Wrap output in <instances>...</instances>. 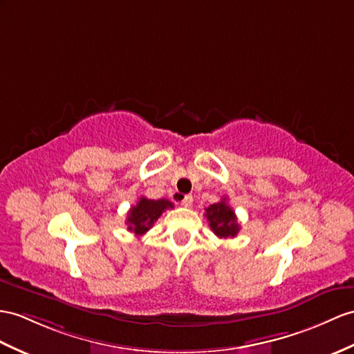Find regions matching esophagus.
I'll return each instance as SVG.
<instances>
[{
  "mask_svg": "<svg viewBox=\"0 0 354 354\" xmlns=\"http://www.w3.org/2000/svg\"><path fill=\"white\" fill-rule=\"evenodd\" d=\"M192 203H194V196H192V195H185V196L182 198V204H183L185 207H191Z\"/></svg>",
  "mask_w": 354,
  "mask_h": 354,
  "instance_id": "34e87169",
  "label": "esophagus"
}]
</instances>
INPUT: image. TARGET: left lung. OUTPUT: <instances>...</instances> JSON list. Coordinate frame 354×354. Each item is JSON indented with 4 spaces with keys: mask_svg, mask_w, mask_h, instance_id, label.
I'll return each mask as SVG.
<instances>
[{
    "mask_svg": "<svg viewBox=\"0 0 354 354\" xmlns=\"http://www.w3.org/2000/svg\"><path fill=\"white\" fill-rule=\"evenodd\" d=\"M204 216L209 221L212 231L219 239L236 237L240 225L236 218L234 210L227 204V198H222L219 203H214L205 209Z\"/></svg>",
    "mask_w": 354,
    "mask_h": 354,
    "instance_id": "left-lung-1",
    "label": "left lung"
}]
</instances>
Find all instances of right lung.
<instances>
[{"instance_id": "add662e5", "label": "right lung", "mask_w": 354, "mask_h": 354, "mask_svg": "<svg viewBox=\"0 0 354 354\" xmlns=\"http://www.w3.org/2000/svg\"><path fill=\"white\" fill-rule=\"evenodd\" d=\"M167 209H174V204L165 198L163 200H149V198L141 196L138 204L127 213V230L132 231L135 236L145 234Z\"/></svg>"}]
</instances>
